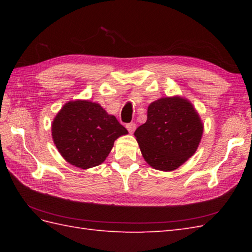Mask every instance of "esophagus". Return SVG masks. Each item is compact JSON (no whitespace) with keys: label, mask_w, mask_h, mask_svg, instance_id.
I'll use <instances>...</instances> for the list:
<instances>
[{"label":"esophagus","mask_w":252,"mask_h":252,"mask_svg":"<svg viewBox=\"0 0 252 252\" xmlns=\"http://www.w3.org/2000/svg\"><path fill=\"white\" fill-rule=\"evenodd\" d=\"M126 129H127V131H129V132L131 133V134H132V133L134 132V131H135V129H136V125H135L134 122L127 123V125H126Z\"/></svg>","instance_id":"esophagus-1"}]
</instances>
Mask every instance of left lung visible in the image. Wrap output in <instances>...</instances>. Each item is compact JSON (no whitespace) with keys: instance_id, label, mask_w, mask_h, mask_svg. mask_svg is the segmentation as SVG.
I'll return each instance as SVG.
<instances>
[{"instance_id":"1","label":"left lung","mask_w":252,"mask_h":252,"mask_svg":"<svg viewBox=\"0 0 252 252\" xmlns=\"http://www.w3.org/2000/svg\"><path fill=\"white\" fill-rule=\"evenodd\" d=\"M203 123L183 96H167L149 104L147 120L134 132L145 161L160 171H173L197 151Z\"/></svg>"}]
</instances>
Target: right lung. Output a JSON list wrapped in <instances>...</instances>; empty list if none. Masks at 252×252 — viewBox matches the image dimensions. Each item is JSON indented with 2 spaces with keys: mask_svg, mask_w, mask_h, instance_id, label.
Instances as JSON below:
<instances>
[{
  "mask_svg": "<svg viewBox=\"0 0 252 252\" xmlns=\"http://www.w3.org/2000/svg\"><path fill=\"white\" fill-rule=\"evenodd\" d=\"M127 134L115 116L89 99L69 100L52 122V137L62 157L87 170L103 163L118 137Z\"/></svg>",
  "mask_w": 252,
  "mask_h": 252,
  "instance_id": "1",
  "label": "right lung"
}]
</instances>
